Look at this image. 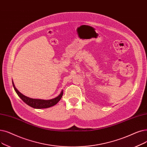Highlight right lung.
I'll return each instance as SVG.
<instances>
[{"label": "right lung", "mask_w": 147, "mask_h": 147, "mask_svg": "<svg viewBox=\"0 0 147 147\" xmlns=\"http://www.w3.org/2000/svg\"><path fill=\"white\" fill-rule=\"evenodd\" d=\"M12 85L14 88V90L20 98L25 103L27 104L28 106L35 108V109H43V108H48L50 107L53 106L54 105H56L61 99L62 95H63V91H61L60 94L58 97H56L55 98L51 99V100H41V99H34L25 96L23 94H22L20 92H19L17 89L16 88L13 80H12Z\"/></svg>", "instance_id": "add662e5"}]
</instances>
